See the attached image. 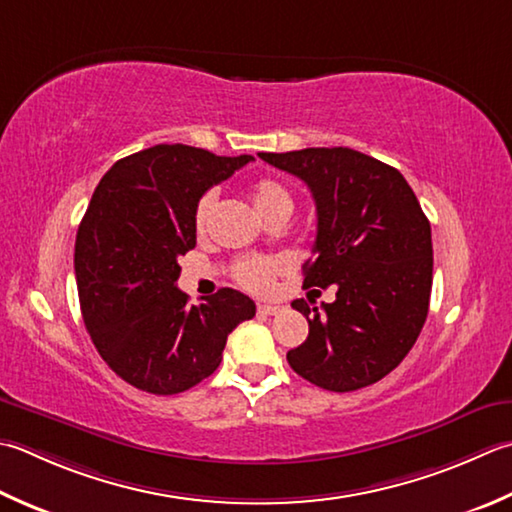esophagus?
Wrapping results in <instances>:
<instances>
[{"label":"esophagus","mask_w":512,"mask_h":512,"mask_svg":"<svg viewBox=\"0 0 512 512\" xmlns=\"http://www.w3.org/2000/svg\"><path fill=\"white\" fill-rule=\"evenodd\" d=\"M282 310H284V306H279V304H257L259 315H277V313H282Z\"/></svg>","instance_id":"1"}]
</instances>
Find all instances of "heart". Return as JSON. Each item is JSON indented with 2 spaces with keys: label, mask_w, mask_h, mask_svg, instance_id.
Segmentation results:
<instances>
[{
  "label": "heart",
  "mask_w": 512,
  "mask_h": 512,
  "mask_svg": "<svg viewBox=\"0 0 512 512\" xmlns=\"http://www.w3.org/2000/svg\"><path fill=\"white\" fill-rule=\"evenodd\" d=\"M250 199H253L255 210L262 217L275 213V210H293V197L290 190L275 177H259L257 182L250 186ZM215 210V193H206L199 197L195 206V230L199 235L206 233ZM275 262L266 257H246L239 259L235 264L233 275L244 288L253 290V293H264L270 288L275 277Z\"/></svg>",
  "instance_id": "obj_1"
}]
</instances>
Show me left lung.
<instances>
[{"mask_svg":"<svg viewBox=\"0 0 512 512\" xmlns=\"http://www.w3.org/2000/svg\"><path fill=\"white\" fill-rule=\"evenodd\" d=\"M310 188L317 208L304 288H337L322 313L295 299L308 337L288 350L299 377L333 393L379 382L402 364L428 315L433 286L430 224L397 168L353 148L259 153Z\"/></svg>","mask_w":512,"mask_h":512,"instance_id":"obj_1","label":"left lung"}]
</instances>
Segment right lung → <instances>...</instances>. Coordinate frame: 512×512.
I'll return each mask as SVG.
<instances>
[{
	"instance_id": "right-lung-1",
	"label": "right lung",
	"mask_w": 512,
	"mask_h": 512,
	"mask_svg": "<svg viewBox=\"0 0 512 512\" xmlns=\"http://www.w3.org/2000/svg\"><path fill=\"white\" fill-rule=\"evenodd\" d=\"M253 162L204 148L157 144L113 164L75 239L79 306L104 362L139 390L177 395L213 375L255 302L219 288L188 306L177 259L197 244L195 206L210 186Z\"/></svg>"
}]
</instances>
